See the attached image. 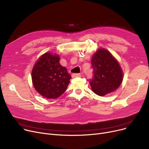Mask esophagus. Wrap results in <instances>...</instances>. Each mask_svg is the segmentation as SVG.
I'll return each mask as SVG.
<instances>
[{
    "instance_id": "34e87169",
    "label": "esophagus",
    "mask_w": 149,
    "mask_h": 149,
    "mask_svg": "<svg viewBox=\"0 0 149 149\" xmlns=\"http://www.w3.org/2000/svg\"><path fill=\"white\" fill-rule=\"evenodd\" d=\"M81 74L80 73H74L72 74L73 78H76V77H81Z\"/></svg>"
}]
</instances>
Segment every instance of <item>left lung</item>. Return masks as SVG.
<instances>
[{
    "label": "left lung",
    "mask_w": 149,
    "mask_h": 149,
    "mask_svg": "<svg viewBox=\"0 0 149 149\" xmlns=\"http://www.w3.org/2000/svg\"><path fill=\"white\" fill-rule=\"evenodd\" d=\"M93 76L90 81L91 90L99 96L116 90L121 85L123 73L118 62L104 48L99 49L91 58Z\"/></svg>",
    "instance_id": "left-lung-1"
}]
</instances>
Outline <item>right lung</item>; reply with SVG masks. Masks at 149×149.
Masks as SVG:
<instances>
[{
	"label": "right lung",
	"mask_w": 149,
	"mask_h": 149,
	"mask_svg": "<svg viewBox=\"0 0 149 149\" xmlns=\"http://www.w3.org/2000/svg\"><path fill=\"white\" fill-rule=\"evenodd\" d=\"M58 55L46 53L35 63L32 70V81L34 88L48 99L61 96L67 88L72 76L66 67L59 63Z\"/></svg>",
	"instance_id": "1"
}]
</instances>
